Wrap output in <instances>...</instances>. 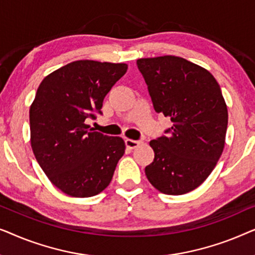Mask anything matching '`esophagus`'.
I'll return each mask as SVG.
<instances>
[{
	"instance_id": "34e87169",
	"label": "esophagus",
	"mask_w": 255,
	"mask_h": 255,
	"mask_svg": "<svg viewBox=\"0 0 255 255\" xmlns=\"http://www.w3.org/2000/svg\"><path fill=\"white\" fill-rule=\"evenodd\" d=\"M141 144H142V141H140V140H132V139H127V140H125V145H127V147L130 149L138 147V146Z\"/></svg>"
}]
</instances>
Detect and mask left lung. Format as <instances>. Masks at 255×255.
<instances>
[{
	"mask_svg": "<svg viewBox=\"0 0 255 255\" xmlns=\"http://www.w3.org/2000/svg\"><path fill=\"white\" fill-rule=\"evenodd\" d=\"M156 113L172 128L149 141L154 160L145 174L155 189L183 195L200 187L217 165L225 146L228 107L214 75L174 55L137 61Z\"/></svg>",
	"mask_w": 255,
	"mask_h": 255,
	"instance_id": "8db88e82",
	"label": "left lung"
}]
</instances>
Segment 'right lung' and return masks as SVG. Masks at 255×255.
<instances>
[{"mask_svg":"<svg viewBox=\"0 0 255 255\" xmlns=\"http://www.w3.org/2000/svg\"><path fill=\"white\" fill-rule=\"evenodd\" d=\"M128 71L127 64L78 60L38 87L30 107V141L48 180L72 197H90L109 186L125 152L121 137L93 131L87 121Z\"/></svg>","mask_w":255,"mask_h":255,"instance_id":"right-lung-1","label":"right lung"}]
</instances>
